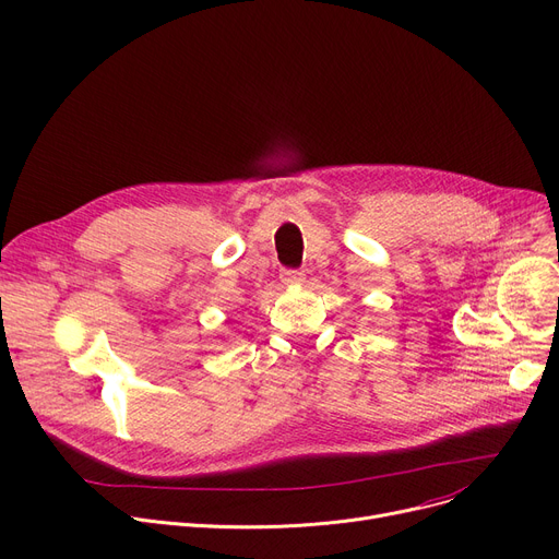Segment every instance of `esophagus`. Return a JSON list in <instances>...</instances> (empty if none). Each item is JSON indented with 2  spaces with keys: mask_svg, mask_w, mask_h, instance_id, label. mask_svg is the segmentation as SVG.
<instances>
[{
  "mask_svg": "<svg viewBox=\"0 0 559 559\" xmlns=\"http://www.w3.org/2000/svg\"><path fill=\"white\" fill-rule=\"evenodd\" d=\"M280 280H282V284H288V286L302 284V282H305V273H302V271H295V269H284V271L280 273Z\"/></svg>",
  "mask_w": 559,
  "mask_h": 559,
  "instance_id": "34e87169",
  "label": "esophagus"
}]
</instances>
